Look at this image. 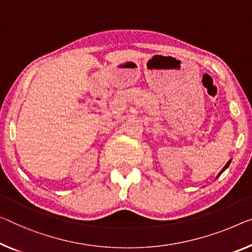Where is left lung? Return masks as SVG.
<instances>
[{
    "label": "left lung",
    "instance_id": "left-lung-1",
    "mask_svg": "<svg viewBox=\"0 0 252 252\" xmlns=\"http://www.w3.org/2000/svg\"><path fill=\"white\" fill-rule=\"evenodd\" d=\"M231 162H232V159H230V160H228V162H227L226 164H225V166L223 167V170H222V171H220L219 174H217V176H216V179H217V178H220V174H222V173H223V172H224L225 170H226V168H227L228 166H230V164H231Z\"/></svg>",
    "mask_w": 252,
    "mask_h": 252
}]
</instances>
